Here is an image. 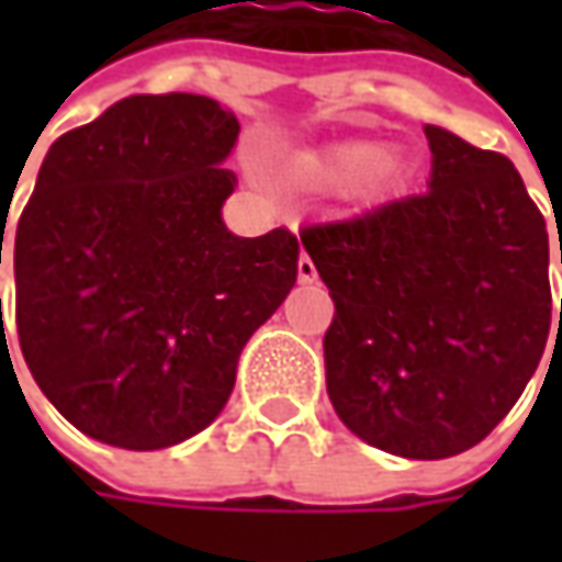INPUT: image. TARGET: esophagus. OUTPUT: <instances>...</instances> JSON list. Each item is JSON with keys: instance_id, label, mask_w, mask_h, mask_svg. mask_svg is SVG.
<instances>
[{"instance_id": "obj_1", "label": "esophagus", "mask_w": 562, "mask_h": 562, "mask_svg": "<svg viewBox=\"0 0 562 562\" xmlns=\"http://www.w3.org/2000/svg\"><path fill=\"white\" fill-rule=\"evenodd\" d=\"M296 278H300L303 284H310V281H315V278H318V271H315L313 259H310V256H300V262H296Z\"/></svg>"}]
</instances>
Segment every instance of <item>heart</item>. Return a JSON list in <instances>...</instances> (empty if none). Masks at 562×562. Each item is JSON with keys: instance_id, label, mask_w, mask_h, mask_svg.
<instances>
[{"instance_id": "1", "label": "heart", "mask_w": 562, "mask_h": 562, "mask_svg": "<svg viewBox=\"0 0 562 562\" xmlns=\"http://www.w3.org/2000/svg\"><path fill=\"white\" fill-rule=\"evenodd\" d=\"M296 184L318 193L381 196L403 178L400 153L378 140H337L293 162Z\"/></svg>"}]
</instances>
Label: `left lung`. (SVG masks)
<instances>
[{"label":"left lung","mask_w":562,"mask_h":562,"mask_svg":"<svg viewBox=\"0 0 562 562\" xmlns=\"http://www.w3.org/2000/svg\"><path fill=\"white\" fill-rule=\"evenodd\" d=\"M425 137V193L300 231L335 300L325 331L335 413L406 460L485 441L551 331L548 225L519 171L435 124Z\"/></svg>","instance_id":"1"}]
</instances>
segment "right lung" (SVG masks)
Here are the masks:
<instances>
[{
	"label": "right lung",
	"instance_id": "right-lung-1",
	"mask_svg": "<svg viewBox=\"0 0 562 562\" xmlns=\"http://www.w3.org/2000/svg\"><path fill=\"white\" fill-rule=\"evenodd\" d=\"M237 134L215 99L127 97L40 165L14 231V325L40 391L97 441L162 450L203 431L291 293V231L222 222Z\"/></svg>",
	"mask_w": 562,
	"mask_h": 562
}]
</instances>
